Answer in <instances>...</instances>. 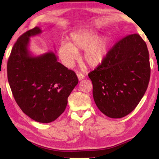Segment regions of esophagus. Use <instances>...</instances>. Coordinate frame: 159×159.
I'll return each instance as SVG.
<instances>
[{"instance_id": "1", "label": "esophagus", "mask_w": 159, "mask_h": 159, "mask_svg": "<svg viewBox=\"0 0 159 159\" xmlns=\"http://www.w3.org/2000/svg\"><path fill=\"white\" fill-rule=\"evenodd\" d=\"M77 76H78V79H79V80H82L84 79V78H85V75H84L83 74L80 73V72L77 74Z\"/></svg>"}]
</instances>
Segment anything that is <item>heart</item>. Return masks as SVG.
I'll return each instance as SVG.
<instances>
[{"mask_svg": "<svg viewBox=\"0 0 159 159\" xmlns=\"http://www.w3.org/2000/svg\"><path fill=\"white\" fill-rule=\"evenodd\" d=\"M110 44L109 37H98L93 30L82 29L71 33L68 43H61L58 52L63 63L70 66L76 60L77 52L84 50V61L90 67H97L106 58Z\"/></svg>", "mask_w": 159, "mask_h": 159, "instance_id": "heart-1", "label": "heart"}]
</instances>
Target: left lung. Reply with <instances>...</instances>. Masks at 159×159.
<instances>
[{"mask_svg": "<svg viewBox=\"0 0 159 159\" xmlns=\"http://www.w3.org/2000/svg\"><path fill=\"white\" fill-rule=\"evenodd\" d=\"M88 76L94 101L101 112L111 118L127 116L139 103L150 81L146 42L137 33L124 37Z\"/></svg>", "mask_w": 159, "mask_h": 159, "instance_id": "8db88e82", "label": "left lung"}]
</instances>
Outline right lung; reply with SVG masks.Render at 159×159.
I'll return each instance as SVG.
<instances>
[{"instance_id": "1", "label": "right lung", "mask_w": 159, "mask_h": 159, "mask_svg": "<svg viewBox=\"0 0 159 159\" xmlns=\"http://www.w3.org/2000/svg\"><path fill=\"white\" fill-rule=\"evenodd\" d=\"M41 33L36 26L17 40L7 61V78L23 113L38 122L50 123L64 112L67 98L79 79L74 71L58 62L54 52L31 55L30 38Z\"/></svg>"}]
</instances>
